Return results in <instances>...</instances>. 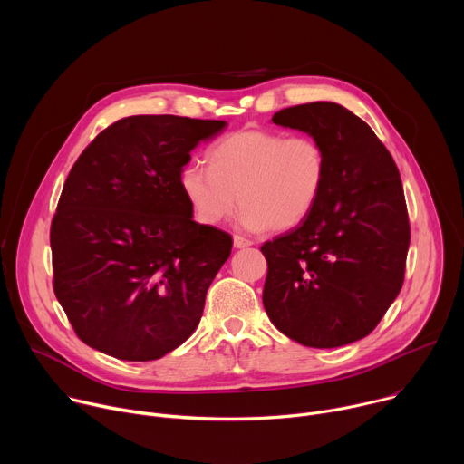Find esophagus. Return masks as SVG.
I'll return each mask as SVG.
<instances>
[{
	"instance_id": "34e87169",
	"label": "esophagus",
	"mask_w": 464,
	"mask_h": 464,
	"mask_svg": "<svg viewBox=\"0 0 464 464\" xmlns=\"http://www.w3.org/2000/svg\"><path fill=\"white\" fill-rule=\"evenodd\" d=\"M233 246H235L237 249H244V247L251 246V240H247V238H244V237H240V235H235V237H233Z\"/></svg>"
}]
</instances>
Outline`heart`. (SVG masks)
Instances as JSON below:
<instances>
[{"mask_svg": "<svg viewBox=\"0 0 464 464\" xmlns=\"http://www.w3.org/2000/svg\"><path fill=\"white\" fill-rule=\"evenodd\" d=\"M208 169L183 167L179 187L204 226L229 220L240 202L251 231H290L315 209L328 178L324 147L310 136L242 130L206 152Z\"/></svg>", "mask_w": 464, "mask_h": 464, "instance_id": "1", "label": "heart"}]
</instances>
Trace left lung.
<instances>
[{"label": "left lung", "instance_id": "8db88e82", "mask_svg": "<svg viewBox=\"0 0 464 464\" xmlns=\"http://www.w3.org/2000/svg\"><path fill=\"white\" fill-rule=\"evenodd\" d=\"M272 121L324 147L328 178L312 215L260 247L264 308L301 345H349L372 333L404 285L411 229L401 172L372 128L336 102L290 106Z\"/></svg>", "mask_w": 464, "mask_h": 464}]
</instances>
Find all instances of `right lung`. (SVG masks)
Masks as SVG:
<instances>
[{
    "label": "right lung",
    "mask_w": 464,
    "mask_h": 464,
    "mask_svg": "<svg viewBox=\"0 0 464 464\" xmlns=\"http://www.w3.org/2000/svg\"><path fill=\"white\" fill-rule=\"evenodd\" d=\"M226 121L131 115L84 149L51 222L53 290L92 349L149 362L200 323L229 233L198 224L179 187L190 150Z\"/></svg>",
    "instance_id": "right-lung-1"
}]
</instances>
